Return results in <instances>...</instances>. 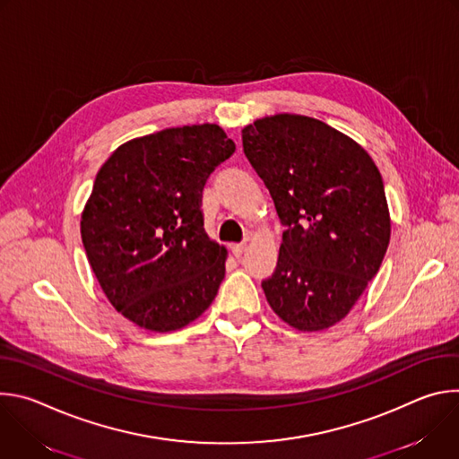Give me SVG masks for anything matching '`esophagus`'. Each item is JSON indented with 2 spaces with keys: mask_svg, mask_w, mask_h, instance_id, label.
Here are the masks:
<instances>
[{
  "mask_svg": "<svg viewBox=\"0 0 459 459\" xmlns=\"http://www.w3.org/2000/svg\"><path fill=\"white\" fill-rule=\"evenodd\" d=\"M245 250H247V245H232V254H234L236 257H239Z\"/></svg>",
  "mask_w": 459,
  "mask_h": 459,
  "instance_id": "34e87169",
  "label": "esophagus"
}]
</instances>
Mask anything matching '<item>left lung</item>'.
Listing matches in <instances>:
<instances>
[{
	"label": "left lung",
	"mask_w": 459,
	"mask_h": 459,
	"mask_svg": "<svg viewBox=\"0 0 459 459\" xmlns=\"http://www.w3.org/2000/svg\"><path fill=\"white\" fill-rule=\"evenodd\" d=\"M241 140L285 227L276 271L261 281L267 301L301 333L329 329L385 257L390 216L381 174L361 145L308 116L255 119Z\"/></svg>",
	"instance_id": "obj_1"
}]
</instances>
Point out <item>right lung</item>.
Returning <instances> with one entry per match:
<instances>
[{
  "mask_svg": "<svg viewBox=\"0 0 459 459\" xmlns=\"http://www.w3.org/2000/svg\"><path fill=\"white\" fill-rule=\"evenodd\" d=\"M234 151L221 126L185 125L123 143L100 169L83 247L112 307L142 329H183L216 298L227 248L204 229L202 192Z\"/></svg>",
  "mask_w": 459,
  "mask_h": 459,
  "instance_id": "1",
  "label": "right lung"
}]
</instances>
